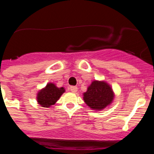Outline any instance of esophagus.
Returning <instances> with one entry per match:
<instances>
[{
    "instance_id": "obj_1",
    "label": "esophagus",
    "mask_w": 154,
    "mask_h": 154,
    "mask_svg": "<svg viewBox=\"0 0 154 154\" xmlns=\"http://www.w3.org/2000/svg\"><path fill=\"white\" fill-rule=\"evenodd\" d=\"M70 91L72 92H76L78 91V88L76 86H71L70 87Z\"/></svg>"
}]
</instances>
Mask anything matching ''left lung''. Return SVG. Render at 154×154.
Listing matches in <instances>:
<instances>
[{
  "label": "left lung",
  "mask_w": 154,
  "mask_h": 154,
  "mask_svg": "<svg viewBox=\"0 0 154 154\" xmlns=\"http://www.w3.org/2000/svg\"><path fill=\"white\" fill-rule=\"evenodd\" d=\"M114 93L112 88L105 81L94 80L83 93L85 104L92 109L99 111L112 103Z\"/></svg>",
  "instance_id": "left-lung-1"
}]
</instances>
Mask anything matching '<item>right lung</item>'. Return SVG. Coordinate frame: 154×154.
<instances>
[{"label": "right lung", "mask_w": 154, "mask_h": 154, "mask_svg": "<svg viewBox=\"0 0 154 154\" xmlns=\"http://www.w3.org/2000/svg\"><path fill=\"white\" fill-rule=\"evenodd\" d=\"M65 92L63 87L58 88L52 82L48 83L44 89L37 94V101L41 106L48 108L55 104Z\"/></svg>", "instance_id": "right-lung-1"}]
</instances>
